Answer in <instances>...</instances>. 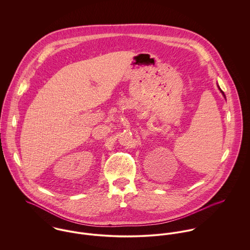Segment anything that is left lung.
Here are the masks:
<instances>
[{"mask_svg":"<svg viewBox=\"0 0 250 250\" xmlns=\"http://www.w3.org/2000/svg\"><path fill=\"white\" fill-rule=\"evenodd\" d=\"M219 90H220V91H221V93H222V94H223V96H224V97H225V95H224V92H223V91H222V90H221V89H220V88H219Z\"/></svg>","mask_w":250,"mask_h":250,"instance_id":"1","label":"left lung"}]
</instances>
